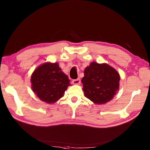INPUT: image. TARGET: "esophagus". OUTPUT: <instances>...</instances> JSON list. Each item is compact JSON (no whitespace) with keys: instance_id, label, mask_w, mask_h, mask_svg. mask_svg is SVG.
Here are the masks:
<instances>
[{"instance_id":"obj_1","label":"esophagus","mask_w":150,"mask_h":150,"mask_svg":"<svg viewBox=\"0 0 150 150\" xmlns=\"http://www.w3.org/2000/svg\"><path fill=\"white\" fill-rule=\"evenodd\" d=\"M80 83H81V81L80 78H77V79L72 80V83L74 84H80Z\"/></svg>"}]
</instances>
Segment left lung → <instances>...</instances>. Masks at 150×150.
I'll return each instance as SVG.
<instances>
[{
	"label": "left lung",
	"instance_id": "8db88e82",
	"mask_svg": "<svg viewBox=\"0 0 150 150\" xmlns=\"http://www.w3.org/2000/svg\"><path fill=\"white\" fill-rule=\"evenodd\" d=\"M82 78L84 96L96 104L111 100L119 90L120 75L106 64L93 62L84 70Z\"/></svg>",
	"mask_w": 150,
	"mask_h": 150
}]
</instances>
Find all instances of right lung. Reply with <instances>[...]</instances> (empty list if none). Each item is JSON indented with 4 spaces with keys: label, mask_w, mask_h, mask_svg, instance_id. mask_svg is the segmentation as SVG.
I'll list each match as a JSON object with an SVG mask.
<instances>
[{
    "label": "right lung",
    "mask_w": 150,
    "mask_h": 150,
    "mask_svg": "<svg viewBox=\"0 0 150 150\" xmlns=\"http://www.w3.org/2000/svg\"><path fill=\"white\" fill-rule=\"evenodd\" d=\"M33 91L41 100L53 103L64 96L70 85L68 76L58 63L46 62L38 67L31 78Z\"/></svg>",
    "instance_id": "1"
}]
</instances>
